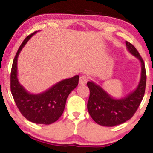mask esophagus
I'll list each match as a JSON object with an SVG mask.
<instances>
[{
	"label": "esophagus",
	"mask_w": 153,
	"mask_h": 153,
	"mask_svg": "<svg viewBox=\"0 0 153 153\" xmlns=\"http://www.w3.org/2000/svg\"><path fill=\"white\" fill-rule=\"evenodd\" d=\"M87 77L86 76V75H81V76H80V78H79V84H86V82H87Z\"/></svg>",
	"instance_id": "1"
}]
</instances>
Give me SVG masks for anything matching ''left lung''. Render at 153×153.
<instances>
[{
  "mask_svg": "<svg viewBox=\"0 0 153 153\" xmlns=\"http://www.w3.org/2000/svg\"><path fill=\"white\" fill-rule=\"evenodd\" d=\"M126 48L132 55L138 58L141 64V74L139 84L133 92L124 98H114L103 88L93 81H88L89 98L87 109L92 119L104 126H114L123 124L130 119L138 109L144 95L146 75L144 62L138 50L128 41Z\"/></svg>",
  "mask_w": 153,
  "mask_h": 153,
  "instance_id": "1",
  "label": "left lung"
}]
</instances>
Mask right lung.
<instances>
[{
    "label": "right lung",
    "instance_id": "add662e5",
    "mask_svg": "<svg viewBox=\"0 0 153 153\" xmlns=\"http://www.w3.org/2000/svg\"><path fill=\"white\" fill-rule=\"evenodd\" d=\"M36 32L24 39L15 55L11 70V92L18 109L27 120L35 124H51L64 112L68 95L78 86L79 75L59 81L42 93L27 92L18 79V57L29 38Z\"/></svg>",
    "mask_w": 153,
    "mask_h": 153
}]
</instances>
